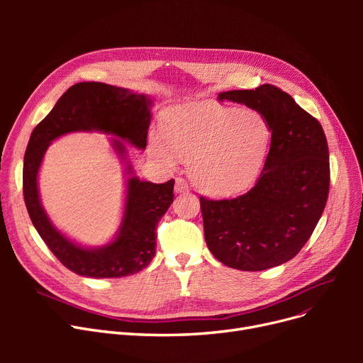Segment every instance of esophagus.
Returning a JSON list of instances; mask_svg holds the SVG:
<instances>
[{
  "label": "esophagus",
  "instance_id": "34e87169",
  "mask_svg": "<svg viewBox=\"0 0 363 363\" xmlns=\"http://www.w3.org/2000/svg\"><path fill=\"white\" fill-rule=\"evenodd\" d=\"M175 191L178 194L188 191V184H186V181L184 178H177V181H175Z\"/></svg>",
  "mask_w": 363,
  "mask_h": 363
}]
</instances>
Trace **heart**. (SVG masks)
Returning a JSON list of instances; mask_svg holds the SVG:
<instances>
[{
  "label": "heart",
  "mask_w": 363,
  "mask_h": 363,
  "mask_svg": "<svg viewBox=\"0 0 363 363\" xmlns=\"http://www.w3.org/2000/svg\"><path fill=\"white\" fill-rule=\"evenodd\" d=\"M163 135L152 140L155 156L167 166L191 159L189 175L199 189L225 197L255 181L271 145L272 126L256 110L194 103L164 114Z\"/></svg>",
  "instance_id": "b5f03b06"
}]
</instances>
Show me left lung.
Returning <instances> with one entry per match:
<instances>
[{"mask_svg": "<svg viewBox=\"0 0 363 363\" xmlns=\"http://www.w3.org/2000/svg\"><path fill=\"white\" fill-rule=\"evenodd\" d=\"M260 111L272 126L256 185L230 200L200 197L204 238L230 268L264 271L291 260L311 238L330 191V155L320 123L275 85L218 95Z\"/></svg>", "mask_w": 363, "mask_h": 363, "instance_id": "left-lung-1", "label": "left lung"}]
</instances>
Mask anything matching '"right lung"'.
Masks as SVG:
<instances>
[{"mask_svg": "<svg viewBox=\"0 0 363 363\" xmlns=\"http://www.w3.org/2000/svg\"><path fill=\"white\" fill-rule=\"evenodd\" d=\"M151 99L130 89L101 82L70 86L47 118L33 129L23 160V197L29 218L51 253L72 272L89 278H121L137 274L156 255V226L174 201V184H152L130 177L126 181L125 211L114 240L86 249L65 237L48 219L38 193V172L51 141L70 132H104L114 151L126 160L122 140L141 150L147 145ZM128 163V162H126ZM132 174V166L126 164Z\"/></svg>", "mask_w": 363, "mask_h": 363, "instance_id": "obj_1", "label": "right lung"}]
</instances>
